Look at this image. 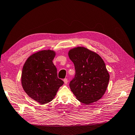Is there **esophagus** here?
Returning a JSON list of instances; mask_svg holds the SVG:
<instances>
[{
	"label": "esophagus",
	"mask_w": 135,
	"mask_h": 135,
	"mask_svg": "<svg viewBox=\"0 0 135 135\" xmlns=\"http://www.w3.org/2000/svg\"><path fill=\"white\" fill-rule=\"evenodd\" d=\"M64 83H65V84H68V79L67 78H65L64 79Z\"/></svg>",
	"instance_id": "34e87169"
}]
</instances>
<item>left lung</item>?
I'll list each match as a JSON object with an SVG mask.
<instances>
[{
    "label": "left lung",
    "instance_id": "left-lung-1",
    "mask_svg": "<svg viewBox=\"0 0 135 135\" xmlns=\"http://www.w3.org/2000/svg\"><path fill=\"white\" fill-rule=\"evenodd\" d=\"M68 55L75 69V77L69 85L76 99L86 105L100 100L107 90L110 78L103 60L83 47L71 49Z\"/></svg>",
    "mask_w": 135,
    "mask_h": 135
}]
</instances>
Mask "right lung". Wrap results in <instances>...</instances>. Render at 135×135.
<instances>
[{"label": "right lung", "mask_w": 135, "mask_h": 135, "mask_svg": "<svg viewBox=\"0 0 135 135\" xmlns=\"http://www.w3.org/2000/svg\"><path fill=\"white\" fill-rule=\"evenodd\" d=\"M55 55L56 52L50 50L36 52L27 59L22 68L23 90L40 104L51 101L64 84L58 78L57 69L52 62Z\"/></svg>", "instance_id": "add662e5"}]
</instances>
